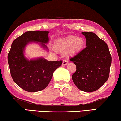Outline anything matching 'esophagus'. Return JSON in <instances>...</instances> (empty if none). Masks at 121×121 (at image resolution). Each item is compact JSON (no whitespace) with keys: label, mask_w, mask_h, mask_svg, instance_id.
I'll return each mask as SVG.
<instances>
[{"label":"esophagus","mask_w":121,"mask_h":121,"mask_svg":"<svg viewBox=\"0 0 121 121\" xmlns=\"http://www.w3.org/2000/svg\"><path fill=\"white\" fill-rule=\"evenodd\" d=\"M67 63H68V61L67 60H63V65H67Z\"/></svg>","instance_id":"34e87169"}]
</instances>
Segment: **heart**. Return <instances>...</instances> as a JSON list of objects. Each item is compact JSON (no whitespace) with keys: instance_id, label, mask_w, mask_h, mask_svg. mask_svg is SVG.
Instances as JSON below:
<instances>
[{"instance_id":"b5f03b06","label":"heart","mask_w":121,"mask_h":121,"mask_svg":"<svg viewBox=\"0 0 121 121\" xmlns=\"http://www.w3.org/2000/svg\"><path fill=\"white\" fill-rule=\"evenodd\" d=\"M83 44L84 41L82 38L69 36L58 40L56 44V49L59 52H65L71 48V52L74 53L81 49Z\"/></svg>"}]
</instances>
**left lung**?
Wrapping results in <instances>:
<instances>
[{"mask_svg":"<svg viewBox=\"0 0 121 121\" xmlns=\"http://www.w3.org/2000/svg\"><path fill=\"white\" fill-rule=\"evenodd\" d=\"M86 47L70 60L76 65L72 78L78 89L85 92L95 91L108 79L112 57L107 44L96 34L83 32Z\"/></svg>","mask_w":121,"mask_h":121,"instance_id":"left-lung-1","label":"left lung"}]
</instances>
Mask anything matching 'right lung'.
I'll return each mask as SVG.
<instances>
[{"label":"right lung","instance_id":"right-lung-1","mask_svg":"<svg viewBox=\"0 0 121 121\" xmlns=\"http://www.w3.org/2000/svg\"><path fill=\"white\" fill-rule=\"evenodd\" d=\"M49 31H27L15 39L8 55V62L13 81L28 92L39 91L47 87L53 73L62 65V60L49 61L44 58L28 59L25 56L26 46L39 44L48 52Z\"/></svg>","mask_w":121,"mask_h":121}]
</instances>
